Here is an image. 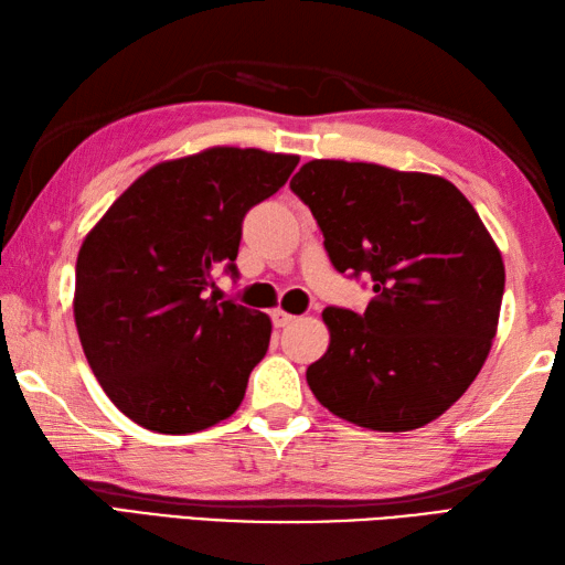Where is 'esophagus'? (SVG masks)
I'll use <instances>...</instances> for the list:
<instances>
[{"mask_svg":"<svg viewBox=\"0 0 565 565\" xmlns=\"http://www.w3.org/2000/svg\"><path fill=\"white\" fill-rule=\"evenodd\" d=\"M271 320H274L276 328H286V326H289V322L296 320V316L286 313V310H281V308H276V310H271Z\"/></svg>","mask_w":565,"mask_h":565,"instance_id":"34e87169","label":"esophagus"}]
</instances>
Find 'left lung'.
<instances>
[{
  "label": "left lung",
  "mask_w": 565,
  "mask_h": 565,
  "mask_svg": "<svg viewBox=\"0 0 565 565\" xmlns=\"http://www.w3.org/2000/svg\"><path fill=\"white\" fill-rule=\"evenodd\" d=\"M332 267L371 276L364 313L326 308L330 347L306 371L332 415L417 429L461 398L493 344L505 264L476 209L437 174L313 160L291 179Z\"/></svg>",
  "instance_id": "8db88e82"
}]
</instances>
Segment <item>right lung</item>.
Segmentation results:
<instances>
[{"label":"right lung","mask_w":565,"mask_h":565,"mask_svg":"<svg viewBox=\"0 0 565 565\" xmlns=\"http://www.w3.org/2000/svg\"><path fill=\"white\" fill-rule=\"evenodd\" d=\"M296 154L209 148L154 164L84 237L75 322L84 356L126 417L189 435L231 417L267 354L271 320L206 298L213 269L237 276L243 218L276 194Z\"/></svg>","instance_id":"right-lung-1"}]
</instances>
